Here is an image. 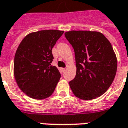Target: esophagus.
Here are the masks:
<instances>
[{
  "instance_id": "esophagus-1",
  "label": "esophagus",
  "mask_w": 128,
  "mask_h": 128,
  "mask_svg": "<svg viewBox=\"0 0 128 128\" xmlns=\"http://www.w3.org/2000/svg\"><path fill=\"white\" fill-rule=\"evenodd\" d=\"M66 70V68H63V70H64V71H65Z\"/></svg>"
}]
</instances>
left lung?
Wrapping results in <instances>:
<instances>
[{
    "label": "left lung",
    "instance_id": "1",
    "mask_svg": "<svg viewBox=\"0 0 128 128\" xmlns=\"http://www.w3.org/2000/svg\"><path fill=\"white\" fill-rule=\"evenodd\" d=\"M64 35L75 51L77 71L69 82L73 94L84 100L100 96L116 72L117 60L110 42L97 32L70 31Z\"/></svg>",
    "mask_w": 128,
    "mask_h": 128
}]
</instances>
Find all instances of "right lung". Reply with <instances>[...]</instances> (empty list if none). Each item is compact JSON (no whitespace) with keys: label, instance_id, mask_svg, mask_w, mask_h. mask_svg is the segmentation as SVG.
I'll return each mask as SVG.
<instances>
[{"label":"right lung","instance_id":"1","mask_svg":"<svg viewBox=\"0 0 128 128\" xmlns=\"http://www.w3.org/2000/svg\"><path fill=\"white\" fill-rule=\"evenodd\" d=\"M63 34L59 30L34 32L18 46L14 57V77L21 90L31 98L45 99L55 90L61 74L50 64L52 48Z\"/></svg>","mask_w":128,"mask_h":128}]
</instances>
